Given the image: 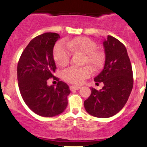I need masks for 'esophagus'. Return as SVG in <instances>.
Here are the masks:
<instances>
[{"label": "esophagus", "instance_id": "34e87169", "mask_svg": "<svg viewBox=\"0 0 147 147\" xmlns=\"http://www.w3.org/2000/svg\"><path fill=\"white\" fill-rule=\"evenodd\" d=\"M81 88V86H70V90H79V89Z\"/></svg>", "mask_w": 147, "mask_h": 147}]
</instances>
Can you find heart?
Listing matches in <instances>:
<instances>
[{"mask_svg":"<svg viewBox=\"0 0 147 147\" xmlns=\"http://www.w3.org/2000/svg\"><path fill=\"white\" fill-rule=\"evenodd\" d=\"M96 47L95 42L84 36L65 40V43L59 42L54 48V59L57 65L65 66L70 61V50L74 52H81L85 55L84 63H87L92 68L97 69L102 64L103 55L101 52L95 50ZM90 74L91 70L88 67L72 66L65 69L61 75L66 82L74 84H81L84 79L90 77Z\"/></svg>","mask_w":147,"mask_h":147,"instance_id":"b5f03b06","label":"heart"}]
</instances>
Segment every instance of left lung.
Returning <instances> with one entry per match:
<instances>
[{"mask_svg": "<svg viewBox=\"0 0 147 147\" xmlns=\"http://www.w3.org/2000/svg\"><path fill=\"white\" fill-rule=\"evenodd\" d=\"M105 62L95 82H102L100 90L90 88L91 94L84 101L88 113L106 118L119 112L129 99L133 86V70L126 47L119 40L108 35L103 40ZM98 84V83H97Z\"/></svg>", "mask_w": 147, "mask_h": 147, "instance_id": "1", "label": "left lung"}]
</instances>
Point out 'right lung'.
Segmentation results:
<instances>
[{
  "label": "right lung",
  "mask_w": 147,
  "mask_h": 147,
  "mask_svg": "<svg viewBox=\"0 0 147 147\" xmlns=\"http://www.w3.org/2000/svg\"><path fill=\"white\" fill-rule=\"evenodd\" d=\"M60 38L58 34L46 32L30 42L20 57L17 77L20 92L26 105L42 117H54L63 112L70 93L66 84L59 81L48 86L57 67L53 48Z\"/></svg>",
  "instance_id": "right-lung-1"
}]
</instances>
